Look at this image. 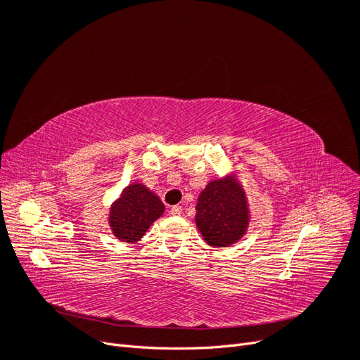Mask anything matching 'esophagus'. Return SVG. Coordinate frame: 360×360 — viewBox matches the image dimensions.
<instances>
[{"instance_id":"34e87169","label":"esophagus","mask_w":360,"mask_h":360,"mask_svg":"<svg viewBox=\"0 0 360 360\" xmlns=\"http://www.w3.org/2000/svg\"><path fill=\"white\" fill-rule=\"evenodd\" d=\"M171 214L172 216H180L181 214V207L180 205H172L171 207Z\"/></svg>"}]
</instances>
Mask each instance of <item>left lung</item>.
<instances>
[{
  "label": "left lung",
  "instance_id": "8db88e82",
  "mask_svg": "<svg viewBox=\"0 0 360 360\" xmlns=\"http://www.w3.org/2000/svg\"><path fill=\"white\" fill-rule=\"evenodd\" d=\"M195 210V224L205 243L213 248L231 246L248 231V197L236 171L207 184Z\"/></svg>",
  "mask_w": 360,
  "mask_h": 360
}]
</instances>
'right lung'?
Here are the masks:
<instances>
[{"label":"right lung","mask_w":360,"mask_h":360,"mask_svg":"<svg viewBox=\"0 0 360 360\" xmlns=\"http://www.w3.org/2000/svg\"><path fill=\"white\" fill-rule=\"evenodd\" d=\"M165 212V205L143 183H132L111 204L108 224L120 242L136 243Z\"/></svg>","instance_id":"right-lung-1"}]
</instances>
